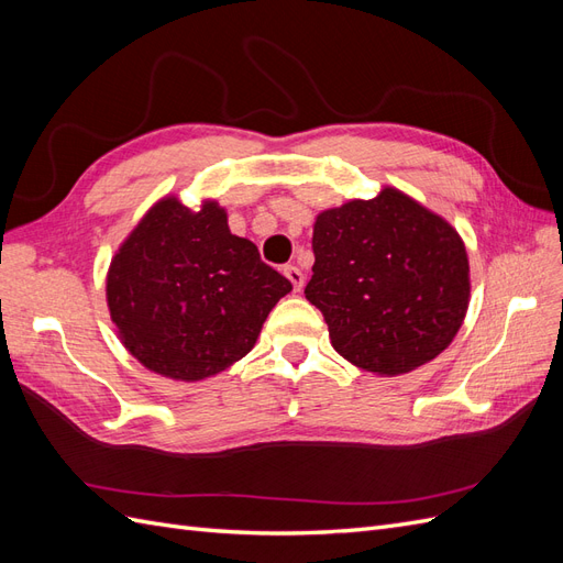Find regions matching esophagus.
<instances>
[{
  "mask_svg": "<svg viewBox=\"0 0 563 563\" xmlns=\"http://www.w3.org/2000/svg\"><path fill=\"white\" fill-rule=\"evenodd\" d=\"M284 275H286L288 282L294 284V291H300L302 284H305V275H302V272H300L296 265H286V267H284Z\"/></svg>",
  "mask_w": 563,
  "mask_h": 563,
  "instance_id": "esophagus-1",
  "label": "esophagus"
}]
</instances>
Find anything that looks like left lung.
<instances>
[{
	"instance_id": "1",
	"label": "left lung",
	"mask_w": 563,
	"mask_h": 563,
	"mask_svg": "<svg viewBox=\"0 0 563 563\" xmlns=\"http://www.w3.org/2000/svg\"><path fill=\"white\" fill-rule=\"evenodd\" d=\"M308 298L347 362L399 376L449 347L467 312L465 244L399 190L317 216Z\"/></svg>"
}]
</instances>
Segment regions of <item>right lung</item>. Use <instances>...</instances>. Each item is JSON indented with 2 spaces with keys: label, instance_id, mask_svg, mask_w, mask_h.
<instances>
[{
  "label": "right lung",
  "instance_id": "add662e5",
  "mask_svg": "<svg viewBox=\"0 0 563 563\" xmlns=\"http://www.w3.org/2000/svg\"><path fill=\"white\" fill-rule=\"evenodd\" d=\"M291 282L230 232L216 201L155 203L112 258L108 308L124 347L150 371L201 380L251 352Z\"/></svg>",
  "mask_w": 563,
  "mask_h": 563
}]
</instances>
